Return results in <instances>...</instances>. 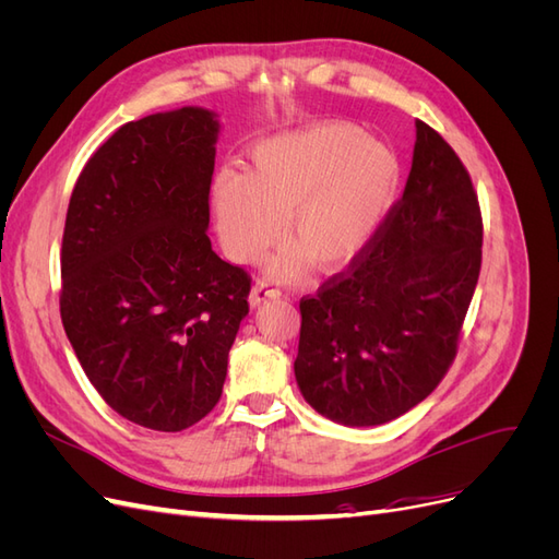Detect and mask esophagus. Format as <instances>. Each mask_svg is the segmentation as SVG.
Masks as SVG:
<instances>
[{
  "instance_id": "1",
  "label": "esophagus",
  "mask_w": 559,
  "mask_h": 559,
  "mask_svg": "<svg viewBox=\"0 0 559 559\" xmlns=\"http://www.w3.org/2000/svg\"><path fill=\"white\" fill-rule=\"evenodd\" d=\"M280 296H282V292H280V286L275 282L261 280V282L253 284L249 298H251V306H259V302H263V300H273V298H280Z\"/></svg>"
}]
</instances>
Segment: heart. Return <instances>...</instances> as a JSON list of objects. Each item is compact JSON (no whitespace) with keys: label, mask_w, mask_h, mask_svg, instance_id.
<instances>
[{"label":"heart","mask_w":559,"mask_h":559,"mask_svg":"<svg viewBox=\"0 0 559 559\" xmlns=\"http://www.w3.org/2000/svg\"><path fill=\"white\" fill-rule=\"evenodd\" d=\"M399 163L361 130L326 123L280 134L251 151L247 175L218 173L216 228L235 261L286 240L317 267L349 261L368 245L392 202Z\"/></svg>","instance_id":"obj_1"}]
</instances>
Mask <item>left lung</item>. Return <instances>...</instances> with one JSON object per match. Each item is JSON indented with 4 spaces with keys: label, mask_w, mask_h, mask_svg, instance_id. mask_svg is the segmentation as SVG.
<instances>
[{
    "label": "left lung",
    "mask_w": 559,
    "mask_h": 559,
    "mask_svg": "<svg viewBox=\"0 0 559 559\" xmlns=\"http://www.w3.org/2000/svg\"><path fill=\"white\" fill-rule=\"evenodd\" d=\"M403 195L368 245L300 298L302 396L347 427L408 413L450 370L483 261V214L454 148L417 121Z\"/></svg>",
    "instance_id": "1"
}]
</instances>
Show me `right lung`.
Returning <instances> with one entry per match:
<instances>
[{
  "label": "right lung",
  "instance_id": "obj_1",
  "mask_svg": "<svg viewBox=\"0 0 559 559\" xmlns=\"http://www.w3.org/2000/svg\"><path fill=\"white\" fill-rule=\"evenodd\" d=\"M218 121L183 107L118 128L83 165L60 249V317L111 411L183 431L222 399L251 277L207 238Z\"/></svg>",
  "mask_w": 559,
  "mask_h": 559
}]
</instances>
